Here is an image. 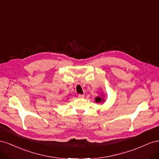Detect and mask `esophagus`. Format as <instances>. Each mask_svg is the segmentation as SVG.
<instances>
[{"mask_svg":"<svg viewBox=\"0 0 159 159\" xmlns=\"http://www.w3.org/2000/svg\"><path fill=\"white\" fill-rule=\"evenodd\" d=\"M84 97H85L84 95H82V94L78 95V98H79L80 99H83V98H84Z\"/></svg>","mask_w":159,"mask_h":159,"instance_id":"obj_1","label":"esophagus"}]
</instances>
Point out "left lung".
<instances>
[{
    "instance_id": "obj_1",
    "label": "left lung",
    "mask_w": 159,
    "mask_h": 159,
    "mask_svg": "<svg viewBox=\"0 0 159 159\" xmlns=\"http://www.w3.org/2000/svg\"><path fill=\"white\" fill-rule=\"evenodd\" d=\"M95 102L97 103H104L105 102V96L103 95V94H101V95L98 96V97L95 98Z\"/></svg>"
}]
</instances>
